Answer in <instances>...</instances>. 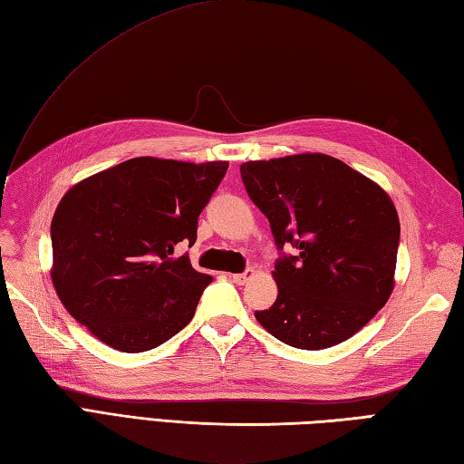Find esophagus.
Wrapping results in <instances>:
<instances>
[{
	"mask_svg": "<svg viewBox=\"0 0 464 464\" xmlns=\"http://www.w3.org/2000/svg\"><path fill=\"white\" fill-rule=\"evenodd\" d=\"M253 269H247V271H243V273H235L233 275V281L235 283H237V285H245V283H247L251 277H253Z\"/></svg>",
	"mask_w": 464,
	"mask_h": 464,
	"instance_id": "obj_1",
	"label": "esophagus"
}]
</instances>
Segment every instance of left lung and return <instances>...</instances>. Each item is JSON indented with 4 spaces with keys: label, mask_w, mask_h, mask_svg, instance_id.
<instances>
[{
    "label": "left lung",
    "mask_w": 464,
    "mask_h": 464,
    "mask_svg": "<svg viewBox=\"0 0 464 464\" xmlns=\"http://www.w3.org/2000/svg\"><path fill=\"white\" fill-rule=\"evenodd\" d=\"M241 179L279 251L277 299L255 317L273 337L304 351L353 337L392 291L401 225L391 197L323 153L243 163Z\"/></svg>",
    "instance_id": "8db88e82"
}]
</instances>
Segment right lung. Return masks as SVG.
<instances>
[{
	"instance_id": "right-lung-1",
	"label": "right lung",
	"mask_w": 464,
	"mask_h": 464,
	"mask_svg": "<svg viewBox=\"0 0 464 464\" xmlns=\"http://www.w3.org/2000/svg\"><path fill=\"white\" fill-rule=\"evenodd\" d=\"M227 167L135 157L73 185L52 221V279L69 314L123 353L179 333L213 277L175 247L195 243Z\"/></svg>"
}]
</instances>
